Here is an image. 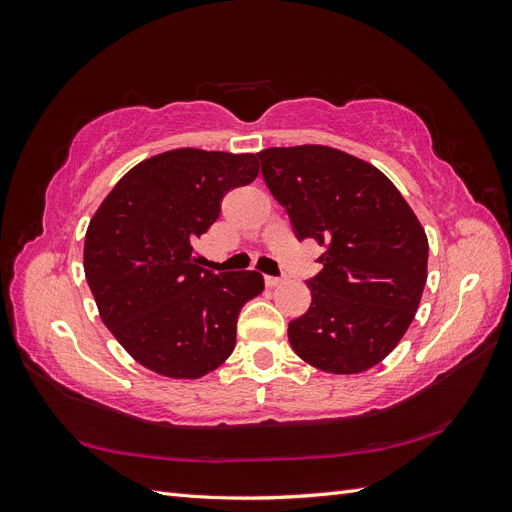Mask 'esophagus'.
Wrapping results in <instances>:
<instances>
[{
  "label": "esophagus",
  "mask_w": 512,
  "mask_h": 512,
  "mask_svg": "<svg viewBox=\"0 0 512 512\" xmlns=\"http://www.w3.org/2000/svg\"><path fill=\"white\" fill-rule=\"evenodd\" d=\"M265 282H267V286H269V288H275V286H280L284 280H282V277H273V275H267V277H265Z\"/></svg>",
  "instance_id": "34e87169"
}]
</instances>
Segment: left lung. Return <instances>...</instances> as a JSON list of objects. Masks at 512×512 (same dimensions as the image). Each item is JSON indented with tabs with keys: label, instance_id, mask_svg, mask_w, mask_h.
<instances>
[{
	"label": "left lung",
	"instance_id": "1",
	"mask_svg": "<svg viewBox=\"0 0 512 512\" xmlns=\"http://www.w3.org/2000/svg\"><path fill=\"white\" fill-rule=\"evenodd\" d=\"M262 177L299 239L327 245L307 282L312 305L288 324L292 350L327 374H363L406 335L427 282L429 243L384 173L327 145L258 153Z\"/></svg>",
	"mask_w": 512,
	"mask_h": 512
}]
</instances>
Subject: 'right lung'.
Here are the masks:
<instances>
[{
    "mask_svg": "<svg viewBox=\"0 0 512 512\" xmlns=\"http://www.w3.org/2000/svg\"><path fill=\"white\" fill-rule=\"evenodd\" d=\"M258 170L254 153L170 149L130 168L89 220L83 267L98 314L153 374L203 378L235 350L241 307L265 277L198 267L192 243Z\"/></svg>",
    "mask_w": 512,
    "mask_h": 512,
    "instance_id": "1",
    "label": "right lung"
}]
</instances>
